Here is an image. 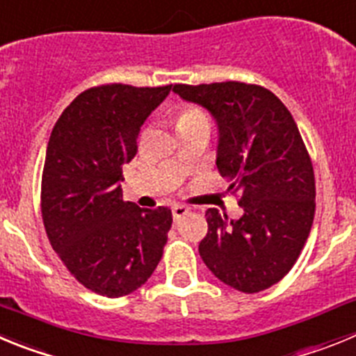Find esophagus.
<instances>
[{
	"label": "esophagus",
	"mask_w": 356,
	"mask_h": 356,
	"mask_svg": "<svg viewBox=\"0 0 356 356\" xmlns=\"http://www.w3.org/2000/svg\"><path fill=\"white\" fill-rule=\"evenodd\" d=\"M190 213V207L188 206H182V204H175L174 207H172V214H174V220L177 222L179 218L186 216V214Z\"/></svg>",
	"instance_id": "esophagus-1"
}]
</instances>
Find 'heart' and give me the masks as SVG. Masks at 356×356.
Listing matches in <instances>:
<instances>
[{"instance_id": "1", "label": "heart", "mask_w": 356, "mask_h": 356, "mask_svg": "<svg viewBox=\"0 0 356 356\" xmlns=\"http://www.w3.org/2000/svg\"><path fill=\"white\" fill-rule=\"evenodd\" d=\"M197 118H207L206 113L197 106H184L177 113V124L190 122V120H197Z\"/></svg>"}]
</instances>
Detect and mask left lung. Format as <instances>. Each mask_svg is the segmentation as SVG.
<instances>
[{"instance_id": "8db88e82", "label": "left lung", "mask_w": 356, "mask_h": 356, "mask_svg": "<svg viewBox=\"0 0 356 356\" xmlns=\"http://www.w3.org/2000/svg\"><path fill=\"white\" fill-rule=\"evenodd\" d=\"M184 101L216 118V166L243 214L211 207L198 245L216 278L254 294L286 277L302 254L316 211V179L293 115L264 86L241 81L174 85Z\"/></svg>"}]
</instances>
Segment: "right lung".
I'll use <instances>...</instances> for the list:
<instances>
[{"label": "right lung", "mask_w": 356, "mask_h": 356, "mask_svg": "<svg viewBox=\"0 0 356 356\" xmlns=\"http://www.w3.org/2000/svg\"><path fill=\"white\" fill-rule=\"evenodd\" d=\"M166 86H92L63 110L46 150L40 188L51 246L86 289L120 298L154 273L172 227L168 207L122 198V166L138 152L140 127Z\"/></svg>", "instance_id": "obj_1"}]
</instances>
